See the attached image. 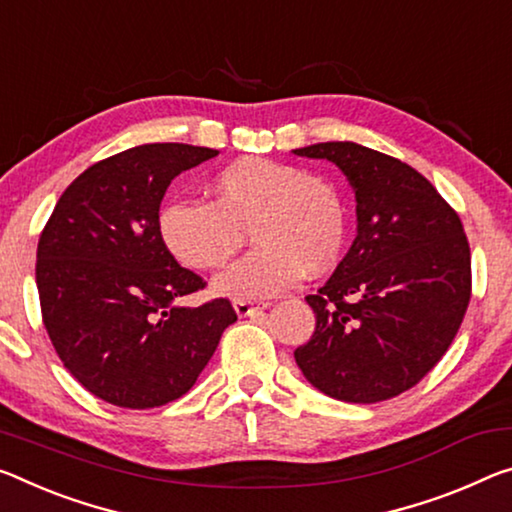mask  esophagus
<instances>
[{"label":"esophagus","mask_w":512,"mask_h":512,"mask_svg":"<svg viewBox=\"0 0 512 512\" xmlns=\"http://www.w3.org/2000/svg\"><path fill=\"white\" fill-rule=\"evenodd\" d=\"M269 303H262V300H234V312L239 316H250L259 310H266Z\"/></svg>","instance_id":"esophagus-1"}]
</instances>
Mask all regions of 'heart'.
I'll use <instances>...</instances> for the list:
<instances>
[{
  "label": "heart",
  "instance_id": "heart-1",
  "mask_svg": "<svg viewBox=\"0 0 512 512\" xmlns=\"http://www.w3.org/2000/svg\"><path fill=\"white\" fill-rule=\"evenodd\" d=\"M214 202L170 200L159 212V237L177 262L212 271L243 246L255 250L214 280L216 294L248 300L294 287L303 275L326 273L346 241V207L335 184L303 168L241 157L212 180Z\"/></svg>",
  "mask_w": 512,
  "mask_h": 512
}]
</instances>
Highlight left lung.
I'll list each match as a JSON object with an SVG mask.
<instances>
[{
	"label": "left lung",
	"instance_id": "1",
	"mask_svg": "<svg viewBox=\"0 0 512 512\" xmlns=\"http://www.w3.org/2000/svg\"><path fill=\"white\" fill-rule=\"evenodd\" d=\"M298 157L328 159L355 191L358 237L335 273L305 300L316 314L296 364L323 394L378 403L415 387L465 319L472 257L460 216L403 161L351 141Z\"/></svg>",
	"mask_w": 512,
	"mask_h": 512
}]
</instances>
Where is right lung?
I'll return each mask as SVG.
<instances>
[{
    "instance_id": "add662e5",
    "label": "right lung",
    "mask_w": 512,
    "mask_h": 512,
    "mask_svg": "<svg viewBox=\"0 0 512 512\" xmlns=\"http://www.w3.org/2000/svg\"><path fill=\"white\" fill-rule=\"evenodd\" d=\"M218 150L145 143L86 168L56 202L38 241L40 312L63 367L118 408L180 399L237 321L227 298L180 307L205 289L159 237L177 175Z\"/></svg>"
}]
</instances>
